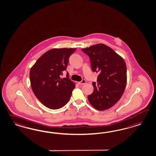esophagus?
Here are the masks:
<instances>
[{
    "label": "esophagus",
    "mask_w": 156,
    "mask_h": 156,
    "mask_svg": "<svg viewBox=\"0 0 156 156\" xmlns=\"http://www.w3.org/2000/svg\"><path fill=\"white\" fill-rule=\"evenodd\" d=\"M78 84L82 85H84V84H85V83H86V81L85 80H82L81 82H78Z\"/></svg>",
    "instance_id": "esophagus-1"
}]
</instances>
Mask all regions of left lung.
<instances>
[{
	"label": "left lung",
	"instance_id": "8db88e82",
	"mask_svg": "<svg viewBox=\"0 0 156 156\" xmlns=\"http://www.w3.org/2000/svg\"><path fill=\"white\" fill-rule=\"evenodd\" d=\"M82 51L89 58L92 71L98 73L97 82L92 83L93 93L87 96L98 111L106 110L118 101L127 83V67L124 59L112 49L98 44Z\"/></svg>",
	"mask_w": 156,
	"mask_h": 156
}]
</instances>
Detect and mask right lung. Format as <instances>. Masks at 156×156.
<instances>
[{
	"mask_svg": "<svg viewBox=\"0 0 156 156\" xmlns=\"http://www.w3.org/2000/svg\"><path fill=\"white\" fill-rule=\"evenodd\" d=\"M76 48H54L46 52L38 59L30 71L33 91L44 105L52 109L63 107L69 102L74 83L69 73L62 78L69 57Z\"/></svg>",
	"mask_w": 156,
	"mask_h": 156,
	"instance_id": "right-lung-1",
	"label": "right lung"
}]
</instances>
